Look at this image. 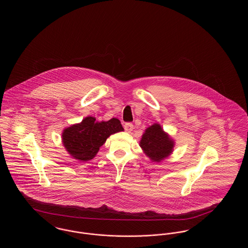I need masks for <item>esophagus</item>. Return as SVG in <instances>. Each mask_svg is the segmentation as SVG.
Instances as JSON below:
<instances>
[{"label":"esophagus","instance_id":"1","mask_svg":"<svg viewBox=\"0 0 248 248\" xmlns=\"http://www.w3.org/2000/svg\"><path fill=\"white\" fill-rule=\"evenodd\" d=\"M124 129L126 132H128V133H131L133 129H134V125L131 124V123H127V124H124Z\"/></svg>","mask_w":248,"mask_h":248}]
</instances>
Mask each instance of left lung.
<instances>
[{"label":"left lung","instance_id":"obj_1","mask_svg":"<svg viewBox=\"0 0 248 248\" xmlns=\"http://www.w3.org/2000/svg\"><path fill=\"white\" fill-rule=\"evenodd\" d=\"M175 143L160 124H154L144 131L140 146L152 162L161 163L173 154Z\"/></svg>","mask_w":248,"mask_h":248}]
</instances>
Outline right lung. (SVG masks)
<instances>
[{"label": "right lung", "instance_id": "1", "mask_svg": "<svg viewBox=\"0 0 248 248\" xmlns=\"http://www.w3.org/2000/svg\"><path fill=\"white\" fill-rule=\"evenodd\" d=\"M122 131L124 127L117 118L98 122L94 117L87 116L81 123L63 130L61 139L64 148L73 159L87 162L97 154L109 136Z\"/></svg>", "mask_w": 248, "mask_h": 248}]
</instances>
